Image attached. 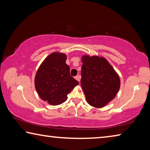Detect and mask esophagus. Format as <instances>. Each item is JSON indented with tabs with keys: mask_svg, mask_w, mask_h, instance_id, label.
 <instances>
[{
	"mask_svg": "<svg viewBox=\"0 0 150 150\" xmlns=\"http://www.w3.org/2000/svg\"><path fill=\"white\" fill-rule=\"evenodd\" d=\"M75 79L77 80L78 82H80V79H81V76L80 75H78L76 76H75Z\"/></svg>",
	"mask_w": 150,
	"mask_h": 150,
	"instance_id": "1",
	"label": "esophagus"
}]
</instances>
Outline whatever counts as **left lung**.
Returning a JSON list of instances; mask_svg holds the SVG:
<instances>
[{
  "label": "left lung",
  "instance_id": "1",
  "mask_svg": "<svg viewBox=\"0 0 150 150\" xmlns=\"http://www.w3.org/2000/svg\"><path fill=\"white\" fill-rule=\"evenodd\" d=\"M81 86L91 106L101 108L113 99L119 90L120 78L105 58L83 55Z\"/></svg>",
  "mask_w": 150,
  "mask_h": 150
}]
</instances>
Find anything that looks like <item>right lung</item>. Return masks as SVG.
I'll use <instances>...</instances> for the list:
<instances>
[{
    "label": "right lung",
    "mask_w": 150,
    "mask_h": 150,
    "mask_svg": "<svg viewBox=\"0 0 150 150\" xmlns=\"http://www.w3.org/2000/svg\"><path fill=\"white\" fill-rule=\"evenodd\" d=\"M67 56L54 52L47 56L37 71L35 87L39 96L52 105L62 104L79 82L70 74Z\"/></svg>",
    "instance_id": "obj_1"
}]
</instances>
